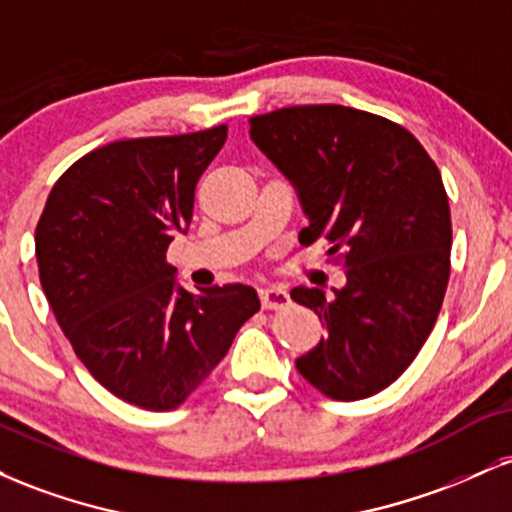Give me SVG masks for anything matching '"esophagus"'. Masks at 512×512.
<instances>
[{"label": "esophagus", "mask_w": 512, "mask_h": 512, "mask_svg": "<svg viewBox=\"0 0 512 512\" xmlns=\"http://www.w3.org/2000/svg\"><path fill=\"white\" fill-rule=\"evenodd\" d=\"M260 301L262 308L281 310L284 305H289V293L281 289V286H264V289H260Z\"/></svg>", "instance_id": "1"}]
</instances>
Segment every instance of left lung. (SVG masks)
I'll use <instances>...</instances> for the list:
<instances>
[{"label":"left lung","instance_id":"left-lung-1","mask_svg":"<svg viewBox=\"0 0 512 512\" xmlns=\"http://www.w3.org/2000/svg\"><path fill=\"white\" fill-rule=\"evenodd\" d=\"M250 137L296 187L310 221L298 240L344 250V289L291 291L327 327L296 358L298 373L339 402L385 390L421 351L448 289L452 223L438 166L409 129L346 105L255 115Z\"/></svg>","mask_w":512,"mask_h":512}]
</instances>
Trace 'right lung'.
<instances>
[{
    "label": "right lung",
    "instance_id": "1",
    "mask_svg": "<svg viewBox=\"0 0 512 512\" xmlns=\"http://www.w3.org/2000/svg\"><path fill=\"white\" fill-rule=\"evenodd\" d=\"M226 134L219 125L93 149L64 170L35 226L40 284L64 337L88 373L134 407H180L260 310L250 286L192 293L166 262Z\"/></svg>",
    "mask_w": 512,
    "mask_h": 512
}]
</instances>
